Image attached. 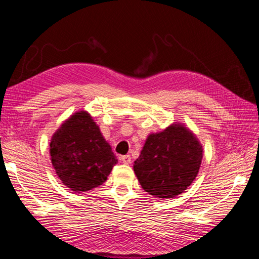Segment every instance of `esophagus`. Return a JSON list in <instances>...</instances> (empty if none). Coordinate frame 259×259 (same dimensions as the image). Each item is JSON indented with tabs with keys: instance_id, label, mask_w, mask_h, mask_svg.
Masks as SVG:
<instances>
[{
	"instance_id": "34e87169",
	"label": "esophagus",
	"mask_w": 259,
	"mask_h": 259,
	"mask_svg": "<svg viewBox=\"0 0 259 259\" xmlns=\"http://www.w3.org/2000/svg\"><path fill=\"white\" fill-rule=\"evenodd\" d=\"M120 160L122 161L123 163H125V164H129V163H131V157H130V155L121 156V157H120Z\"/></svg>"
}]
</instances>
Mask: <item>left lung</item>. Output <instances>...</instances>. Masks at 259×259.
Here are the masks:
<instances>
[{"label":"left lung","instance_id":"8db88e82","mask_svg":"<svg viewBox=\"0 0 259 259\" xmlns=\"http://www.w3.org/2000/svg\"><path fill=\"white\" fill-rule=\"evenodd\" d=\"M201 159L202 148L195 135L183 124L175 123L148 137L134 169L145 191L167 199L191 185Z\"/></svg>","mask_w":259,"mask_h":259}]
</instances>
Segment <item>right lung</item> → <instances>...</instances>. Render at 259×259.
<instances>
[{
  "instance_id": "1",
  "label": "right lung",
  "mask_w": 259,
  "mask_h": 259,
  "mask_svg": "<svg viewBox=\"0 0 259 259\" xmlns=\"http://www.w3.org/2000/svg\"><path fill=\"white\" fill-rule=\"evenodd\" d=\"M50 155L59 178L75 192L102 185L118 162L99 126L85 111L76 112L56 131Z\"/></svg>"
}]
</instances>
